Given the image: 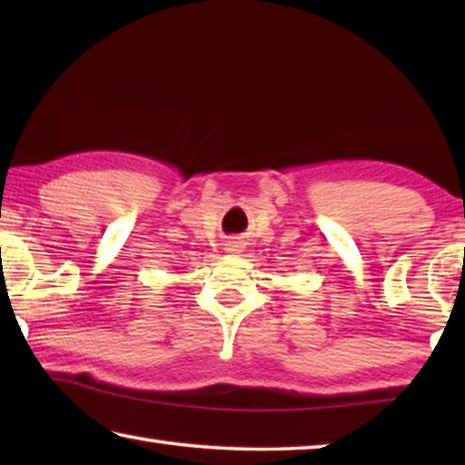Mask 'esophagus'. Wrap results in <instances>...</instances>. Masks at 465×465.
<instances>
[{"mask_svg":"<svg viewBox=\"0 0 465 465\" xmlns=\"http://www.w3.org/2000/svg\"><path fill=\"white\" fill-rule=\"evenodd\" d=\"M240 243L238 242H232V243H227V252H232V254H235V252H240Z\"/></svg>","mask_w":465,"mask_h":465,"instance_id":"obj_1","label":"esophagus"}]
</instances>
